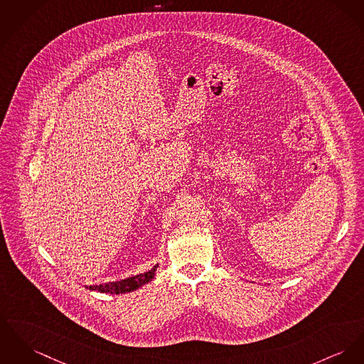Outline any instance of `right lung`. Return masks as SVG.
I'll return each instance as SVG.
<instances>
[{"instance_id":"right-lung-1","label":"right lung","mask_w":364,"mask_h":364,"mask_svg":"<svg viewBox=\"0 0 364 364\" xmlns=\"http://www.w3.org/2000/svg\"><path fill=\"white\" fill-rule=\"evenodd\" d=\"M159 265H154L150 270H147L145 273L132 276V277H127L120 282H110V283H105V284H99V286H85L87 289L92 291H99V292H106V294H125V292H131V291L138 290L139 287H142L146 283H149L150 280H153L156 270Z\"/></svg>"}]
</instances>
